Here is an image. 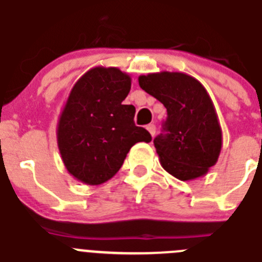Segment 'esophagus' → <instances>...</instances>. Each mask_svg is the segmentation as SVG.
I'll use <instances>...</instances> for the list:
<instances>
[{
    "mask_svg": "<svg viewBox=\"0 0 262 262\" xmlns=\"http://www.w3.org/2000/svg\"><path fill=\"white\" fill-rule=\"evenodd\" d=\"M147 130H149V133L151 134V137H154V134H156V125L154 124L147 125Z\"/></svg>",
    "mask_w": 262,
    "mask_h": 262,
    "instance_id": "obj_1",
    "label": "esophagus"
}]
</instances>
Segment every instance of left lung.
<instances>
[{
	"label": "left lung",
	"instance_id": "1",
	"mask_svg": "<svg viewBox=\"0 0 262 262\" xmlns=\"http://www.w3.org/2000/svg\"><path fill=\"white\" fill-rule=\"evenodd\" d=\"M138 83L167 111L162 133L154 138L163 169L181 181L207 174L219 158L222 128L206 88L182 72L142 75Z\"/></svg>",
	"mask_w": 262,
	"mask_h": 262
}]
</instances>
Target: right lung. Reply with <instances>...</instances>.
<instances>
[{
	"instance_id": "add662e5",
	"label": "right lung",
	"mask_w": 262,
	"mask_h": 262,
	"mask_svg": "<svg viewBox=\"0 0 262 262\" xmlns=\"http://www.w3.org/2000/svg\"><path fill=\"white\" fill-rule=\"evenodd\" d=\"M132 79L116 67H95L72 87L58 122V146L68 172L85 185H101L120 170L130 147L150 142L136 126L133 105L122 101Z\"/></svg>"
}]
</instances>
